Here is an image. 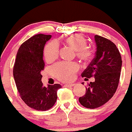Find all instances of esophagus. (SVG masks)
<instances>
[{
	"instance_id": "esophagus-1",
	"label": "esophagus",
	"mask_w": 132,
	"mask_h": 132,
	"mask_svg": "<svg viewBox=\"0 0 132 132\" xmlns=\"http://www.w3.org/2000/svg\"><path fill=\"white\" fill-rule=\"evenodd\" d=\"M64 86L66 87H74L75 84H65Z\"/></svg>"
}]
</instances>
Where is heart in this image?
<instances>
[{"mask_svg":"<svg viewBox=\"0 0 132 132\" xmlns=\"http://www.w3.org/2000/svg\"><path fill=\"white\" fill-rule=\"evenodd\" d=\"M64 43L75 51L78 58L85 62H88L93 58V52L87 47L86 38L80 34H75L64 39ZM59 45L55 42H52L45 45L44 54L47 62H52L58 57ZM79 70V65L75 62H60L52 67V72L56 78L64 82H69L73 79L75 74Z\"/></svg>","mask_w":132,"mask_h":132,"instance_id":"b5f03b06","label":"heart"}]
</instances>
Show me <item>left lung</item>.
I'll list each match as a JSON object with an SVG mask.
<instances>
[{"label":"left lung","instance_id":"left-lung-1","mask_svg":"<svg viewBox=\"0 0 132 132\" xmlns=\"http://www.w3.org/2000/svg\"><path fill=\"white\" fill-rule=\"evenodd\" d=\"M95 57L81 74L87 80L94 77L86 88V94L79 98L80 104L87 108H96L114 96L120 77L122 57L116 45L109 39L96 35Z\"/></svg>","mask_w":132,"mask_h":132}]
</instances>
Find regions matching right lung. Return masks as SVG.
I'll use <instances>...</instances> for the list:
<instances>
[{
  "mask_svg": "<svg viewBox=\"0 0 132 132\" xmlns=\"http://www.w3.org/2000/svg\"><path fill=\"white\" fill-rule=\"evenodd\" d=\"M51 35H35L20 45L16 54L13 75L21 98L30 108L45 111L50 109L57 98L59 84L44 87L41 71L44 69L43 53L45 43Z\"/></svg>",
  "mask_w": 132,
  "mask_h": 132,
  "instance_id": "right-lung-1",
  "label": "right lung"
}]
</instances>
